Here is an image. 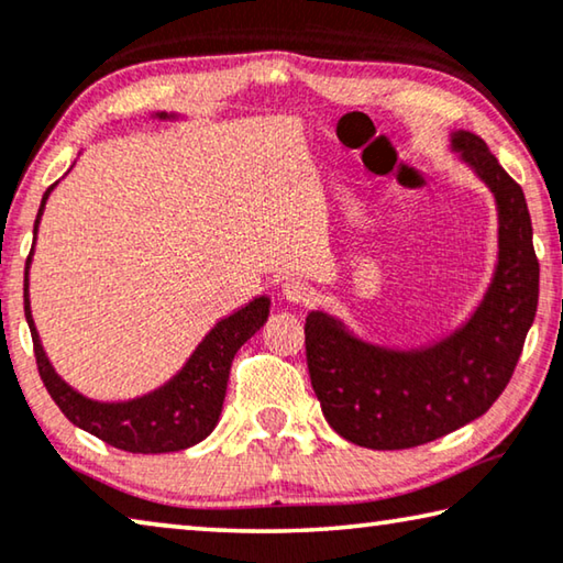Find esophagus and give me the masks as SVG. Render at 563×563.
Segmentation results:
<instances>
[{
    "mask_svg": "<svg viewBox=\"0 0 563 563\" xmlns=\"http://www.w3.org/2000/svg\"><path fill=\"white\" fill-rule=\"evenodd\" d=\"M283 298L288 302H308L310 300L308 283H302L298 278H288L283 283Z\"/></svg>",
    "mask_w": 563,
    "mask_h": 563,
    "instance_id": "obj_1",
    "label": "esophagus"
}]
</instances>
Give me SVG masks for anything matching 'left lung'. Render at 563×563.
<instances>
[{
    "instance_id": "1",
    "label": "left lung",
    "mask_w": 563,
    "mask_h": 563,
    "mask_svg": "<svg viewBox=\"0 0 563 563\" xmlns=\"http://www.w3.org/2000/svg\"><path fill=\"white\" fill-rule=\"evenodd\" d=\"M449 140L496 202V265L476 308L441 338L404 347L365 341L323 308L306 318L310 383L325 421L363 449H413L484 416L537 316L539 261L523 190L474 132L451 130Z\"/></svg>"
}]
</instances>
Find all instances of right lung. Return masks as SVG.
<instances>
[{"mask_svg":"<svg viewBox=\"0 0 563 563\" xmlns=\"http://www.w3.org/2000/svg\"><path fill=\"white\" fill-rule=\"evenodd\" d=\"M155 120H180L175 112H155ZM55 185L47 187L42 195V205L34 220V243H37V230ZM34 253V245H32ZM32 253L26 257L24 267V318L32 330L34 358H37L40 376L47 386L49 396L59 406L69 421L82 431L97 435L114 449L130 453H169L185 451L200 443L212 433L222 413V400H225L230 365L238 347L250 341L271 316V298L257 296L235 313L220 318L208 333H205L190 358L173 378L165 380L150 394H142L128 400H95L79 394L69 383L59 376L55 365L44 353L37 325L32 318L30 306V265Z\"/></svg>","mask_w":563,"mask_h":563,"instance_id":"add662e5","label":"right lung"}]
</instances>
